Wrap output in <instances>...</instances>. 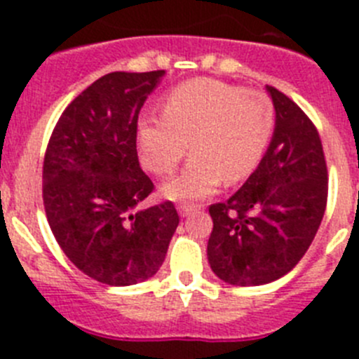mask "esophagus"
Returning a JSON list of instances; mask_svg holds the SVG:
<instances>
[{"instance_id": "esophagus-1", "label": "esophagus", "mask_w": 359, "mask_h": 359, "mask_svg": "<svg viewBox=\"0 0 359 359\" xmlns=\"http://www.w3.org/2000/svg\"><path fill=\"white\" fill-rule=\"evenodd\" d=\"M177 210H180V214L185 217V215H190L192 212L198 210V205H190V203H180V205H177Z\"/></svg>"}]
</instances>
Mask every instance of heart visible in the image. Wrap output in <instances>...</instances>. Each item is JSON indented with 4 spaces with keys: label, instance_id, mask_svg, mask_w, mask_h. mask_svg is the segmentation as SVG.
I'll return each instance as SVG.
<instances>
[{
    "label": "heart",
    "instance_id": "obj_1",
    "mask_svg": "<svg viewBox=\"0 0 359 359\" xmlns=\"http://www.w3.org/2000/svg\"><path fill=\"white\" fill-rule=\"evenodd\" d=\"M277 123L271 98L215 79H192L165 97L163 115L138 123L142 161L151 172H174L190 151L194 156L163 187L169 198H203L255 170Z\"/></svg>",
    "mask_w": 359,
    "mask_h": 359
}]
</instances>
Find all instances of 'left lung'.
Instances as JSON below:
<instances>
[{"label": "left lung", "instance_id": "obj_1", "mask_svg": "<svg viewBox=\"0 0 359 359\" xmlns=\"http://www.w3.org/2000/svg\"><path fill=\"white\" fill-rule=\"evenodd\" d=\"M268 91L277 123L264 158L236 194L208 208V262L233 286H261L291 271L327 205V163L315 123L277 88Z\"/></svg>", "mask_w": 359, "mask_h": 359}]
</instances>
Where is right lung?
I'll use <instances>...</instances> for the list:
<instances>
[{"label":"right lung","instance_id":"right-lung-1","mask_svg":"<svg viewBox=\"0 0 359 359\" xmlns=\"http://www.w3.org/2000/svg\"><path fill=\"white\" fill-rule=\"evenodd\" d=\"M163 69L113 72L62 111L43 163V203L55 241L82 273L131 286L156 273L176 231L172 201L135 210L152 190L136 152L138 115Z\"/></svg>","mask_w":359,"mask_h":359}]
</instances>
